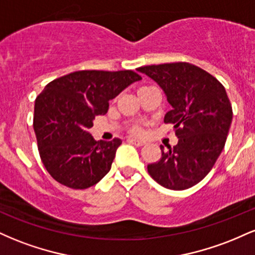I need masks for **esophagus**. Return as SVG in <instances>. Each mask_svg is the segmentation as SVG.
<instances>
[{
    "instance_id": "1",
    "label": "esophagus",
    "mask_w": 255,
    "mask_h": 255,
    "mask_svg": "<svg viewBox=\"0 0 255 255\" xmlns=\"http://www.w3.org/2000/svg\"><path fill=\"white\" fill-rule=\"evenodd\" d=\"M127 141L129 142V144H133L135 146H142L145 144V141H142V140H139V139H134V137H128Z\"/></svg>"
}]
</instances>
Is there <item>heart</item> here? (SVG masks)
I'll use <instances>...</instances> for the list:
<instances>
[{
    "instance_id": "obj_1",
    "label": "heart",
    "mask_w": 255,
    "mask_h": 255,
    "mask_svg": "<svg viewBox=\"0 0 255 255\" xmlns=\"http://www.w3.org/2000/svg\"><path fill=\"white\" fill-rule=\"evenodd\" d=\"M131 131H133L134 134H137V133H139V131H140V128L137 127V126H134V127L131 128Z\"/></svg>"
}]
</instances>
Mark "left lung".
Returning a JSON list of instances; mask_svg holds the SVG:
<instances>
[{"label":"left lung","mask_w":255,"mask_h":255,"mask_svg":"<svg viewBox=\"0 0 255 255\" xmlns=\"http://www.w3.org/2000/svg\"><path fill=\"white\" fill-rule=\"evenodd\" d=\"M164 91L171 110L164 124H172L178 142L162 150L147 165L150 176L165 188L183 191L211 171L224 148L233 120V108L224 86L194 64L172 62L136 68Z\"/></svg>","instance_id":"obj_1"}]
</instances>
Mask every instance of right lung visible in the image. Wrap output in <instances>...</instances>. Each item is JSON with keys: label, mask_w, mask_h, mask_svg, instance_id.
Returning a JSON list of instances; mask_svg holds the SVG:
<instances>
[{"label": "right lung", "mask_w": 255, "mask_h": 255, "mask_svg": "<svg viewBox=\"0 0 255 255\" xmlns=\"http://www.w3.org/2000/svg\"><path fill=\"white\" fill-rule=\"evenodd\" d=\"M141 79L133 71H78L55 79L34 103L33 129L38 151L54 180L73 189H86L108 174L122 144L96 141L89 133L109 101Z\"/></svg>", "instance_id": "1"}]
</instances>
